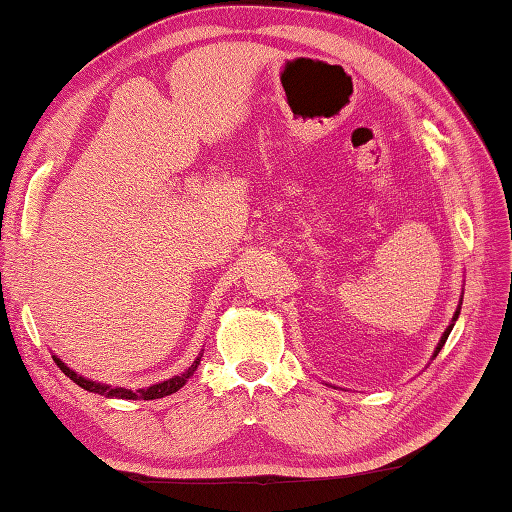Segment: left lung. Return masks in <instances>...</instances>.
I'll use <instances>...</instances> for the list:
<instances>
[{"label":"left lung","mask_w":512,"mask_h":512,"mask_svg":"<svg viewBox=\"0 0 512 512\" xmlns=\"http://www.w3.org/2000/svg\"><path fill=\"white\" fill-rule=\"evenodd\" d=\"M458 314H460V310H458V312H455V317H453V321H455V319H458ZM451 330H453V323L449 325V328H447V332H444V334H442V339H440V343H438V347H436V354H433V356H438V352L442 350V345H444V343H447V339H449V334H451Z\"/></svg>","instance_id":"1"}]
</instances>
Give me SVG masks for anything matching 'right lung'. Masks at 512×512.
<instances>
[{
    "label": "right lung",
    "mask_w": 512,
    "mask_h": 512,
    "mask_svg": "<svg viewBox=\"0 0 512 512\" xmlns=\"http://www.w3.org/2000/svg\"><path fill=\"white\" fill-rule=\"evenodd\" d=\"M52 358H54V363L59 365L61 372H63L65 376H68L70 380H74V383L79 385V387L88 389V391H94V394L107 396V398H125V400H154V398H165V396H169V394H176V391H178L184 383H187V378L193 376V372H195V369H198V365H200V356H198L184 374L173 376V378H169V380H162V383L151 385V387H147V389H136V391H132V389H123V387H116V389H114V387H110V385L94 383V380H88V378H83V376H79L76 372H72V369H70L68 365H65V363L61 361V358H57V356H52Z\"/></svg>",
    "instance_id": "add662e5"
}]
</instances>
